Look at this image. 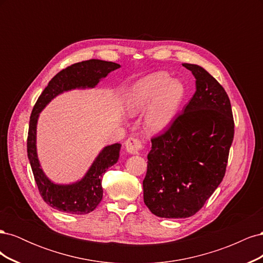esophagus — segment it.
<instances>
[{
	"instance_id": "esophagus-1",
	"label": "esophagus",
	"mask_w": 263,
	"mask_h": 263,
	"mask_svg": "<svg viewBox=\"0 0 263 263\" xmlns=\"http://www.w3.org/2000/svg\"><path fill=\"white\" fill-rule=\"evenodd\" d=\"M145 146V142L138 139V138H134V137H130L126 140L125 142V148H126V151L130 155H138L141 149L144 148Z\"/></svg>"
}]
</instances>
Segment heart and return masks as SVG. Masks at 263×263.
Wrapping results in <instances>:
<instances>
[{
  "mask_svg": "<svg viewBox=\"0 0 263 263\" xmlns=\"http://www.w3.org/2000/svg\"><path fill=\"white\" fill-rule=\"evenodd\" d=\"M185 95L184 83L159 71L141 78L133 85L126 107L130 113L148 108L144 117L146 127L150 132H161L173 122Z\"/></svg>",
  "mask_w": 263,
  "mask_h": 263,
  "instance_id": "b5f03b06",
  "label": "heart"
}]
</instances>
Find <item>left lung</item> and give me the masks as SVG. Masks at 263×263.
Returning <instances> with one entry per match:
<instances>
[{
    "instance_id": "8db88e82",
    "label": "left lung",
    "mask_w": 263,
    "mask_h": 263,
    "mask_svg": "<svg viewBox=\"0 0 263 263\" xmlns=\"http://www.w3.org/2000/svg\"><path fill=\"white\" fill-rule=\"evenodd\" d=\"M196 91L161 135L151 139L144 202L158 217L186 218L200 211L225 176L234 139L227 93L204 68L183 63Z\"/></svg>"
}]
</instances>
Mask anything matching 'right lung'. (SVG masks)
Segmentation results:
<instances>
[{
    "mask_svg": "<svg viewBox=\"0 0 263 263\" xmlns=\"http://www.w3.org/2000/svg\"><path fill=\"white\" fill-rule=\"evenodd\" d=\"M118 68H121L118 63L98 59L74 63L55 74L36 102L29 121L27 156L39 193L52 209L77 215L94 211L103 197V174L118 161L122 145L113 144L103 148L81 180L58 184L46 176L38 159L36 135L39 114L59 94L76 89H94L102 79Z\"/></svg>",
    "mask_w": 263,
    "mask_h": 263,
    "instance_id": "obj_1",
    "label": "right lung"
}]
</instances>
